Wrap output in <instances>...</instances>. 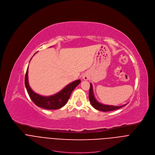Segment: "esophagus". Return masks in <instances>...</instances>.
Wrapping results in <instances>:
<instances>
[{
    "mask_svg": "<svg viewBox=\"0 0 155 155\" xmlns=\"http://www.w3.org/2000/svg\"><path fill=\"white\" fill-rule=\"evenodd\" d=\"M83 79L84 80H87L88 79H89V77H88V75L86 74H84L83 75Z\"/></svg>",
    "mask_w": 155,
    "mask_h": 155,
    "instance_id": "obj_1",
    "label": "esophagus"
}]
</instances>
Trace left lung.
Masks as SVG:
<instances>
[{"label": "left lung", "instance_id": "1", "mask_svg": "<svg viewBox=\"0 0 155 155\" xmlns=\"http://www.w3.org/2000/svg\"><path fill=\"white\" fill-rule=\"evenodd\" d=\"M89 99L91 104L92 106L96 110H100V111L102 112H109V111H113V110H117L118 108H120L126 104H124L121 106H114V105H104L100 102H99L95 98L94 93H93V85L91 83H90V93H89Z\"/></svg>", "mask_w": 155, "mask_h": 155}]
</instances>
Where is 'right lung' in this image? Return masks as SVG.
<instances>
[{
  "label": "right lung",
  "mask_w": 155,
  "mask_h": 155,
  "mask_svg": "<svg viewBox=\"0 0 155 155\" xmlns=\"http://www.w3.org/2000/svg\"><path fill=\"white\" fill-rule=\"evenodd\" d=\"M25 81L28 94L32 102L37 106L47 110H56L66 104L70 98L72 92L80 83L81 81L80 80H75L68 84L58 93L50 96H41L35 93L31 89L28 81V68L26 71Z\"/></svg>",
  "instance_id": "add662e5"
}]
</instances>
